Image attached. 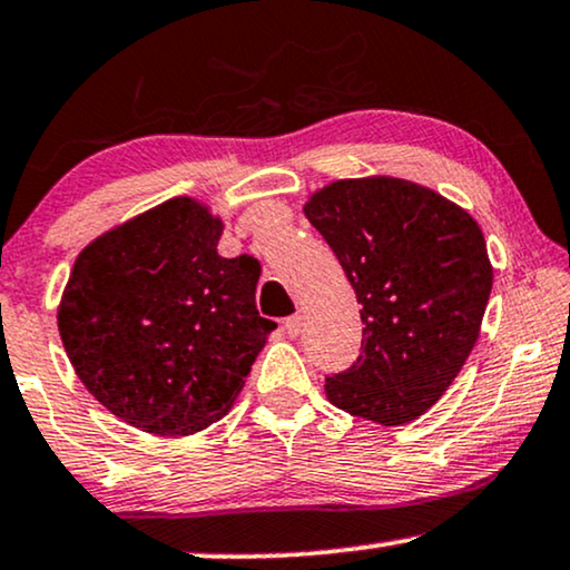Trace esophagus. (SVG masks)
Here are the masks:
<instances>
[{
  "mask_svg": "<svg viewBox=\"0 0 570 570\" xmlns=\"http://www.w3.org/2000/svg\"><path fill=\"white\" fill-rule=\"evenodd\" d=\"M284 331H286V334H289V336H297L299 331H302V315L297 313V315H292V318H286V321H284Z\"/></svg>",
  "mask_w": 570,
  "mask_h": 570,
  "instance_id": "obj_1",
  "label": "esophagus"
}]
</instances>
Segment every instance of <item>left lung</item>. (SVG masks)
<instances>
[{
    "instance_id": "8db88e82",
    "label": "left lung",
    "mask_w": 570,
    "mask_h": 570,
    "mask_svg": "<svg viewBox=\"0 0 570 570\" xmlns=\"http://www.w3.org/2000/svg\"><path fill=\"white\" fill-rule=\"evenodd\" d=\"M363 305L357 363L326 379L334 407L402 426L434 407L476 344L492 292L481 226L407 178L331 181L302 207Z\"/></svg>"
}]
</instances>
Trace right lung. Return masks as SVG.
<instances>
[{
  "instance_id": "right-lung-1",
  "label": "right lung",
  "mask_w": 570,
  "mask_h": 570,
  "mask_svg": "<svg viewBox=\"0 0 570 570\" xmlns=\"http://www.w3.org/2000/svg\"><path fill=\"white\" fill-rule=\"evenodd\" d=\"M220 215L194 197L149 207L86 244L57 328L99 405L157 436H189L239 397L276 323L261 318V265L218 255Z\"/></svg>"
}]
</instances>
